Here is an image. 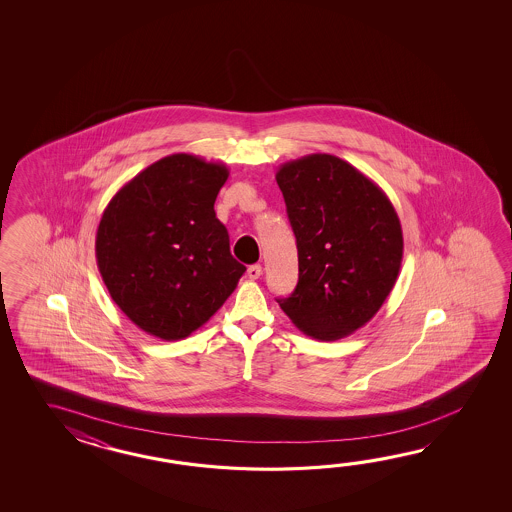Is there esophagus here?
Returning a JSON list of instances; mask_svg holds the SVG:
<instances>
[{"label":"esophagus","mask_w":512,"mask_h":512,"mask_svg":"<svg viewBox=\"0 0 512 512\" xmlns=\"http://www.w3.org/2000/svg\"><path fill=\"white\" fill-rule=\"evenodd\" d=\"M247 274H249V278H251V280H258L261 276V265H258V263H256V265H251V267L247 269Z\"/></svg>","instance_id":"obj_1"}]
</instances>
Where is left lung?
Returning <instances> with one entry per match:
<instances>
[{"label": "left lung", "instance_id": "obj_1", "mask_svg": "<svg viewBox=\"0 0 512 512\" xmlns=\"http://www.w3.org/2000/svg\"><path fill=\"white\" fill-rule=\"evenodd\" d=\"M298 249V283L280 298L307 337L338 340L368 324L397 282L403 229L370 177L329 153L276 172Z\"/></svg>", "mask_w": 512, "mask_h": 512}]
</instances>
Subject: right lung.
Listing matches in <instances>:
<instances>
[{"label":"right lung","instance_id":"obj_1","mask_svg":"<svg viewBox=\"0 0 512 512\" xmlns=\"http://www.w3.org/2000/svg\"><path fill=\"white\" fill-rule=\"evenodd\" d=\"M229 168L174 153L111 197L98 223V271L131 322L161 340L207 324L240 282L214 203Z\"/></svg>","mask_w":512,"mask_h":512}]
</instances>
